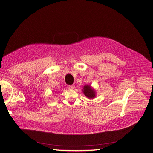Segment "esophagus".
<instances>
[{
    "mask_svg": "<svg viewBox=\"0 0 153 153\" xmlns=\"http://www.w3.org/2000/svg\"><path fill=\"white\" fill-rule=\"evenodd\" d=\"M74 88H75V86L74 85H68V88H69V89H74Z\"/></svg>",
    "mask_w": 153,
    "mask_h": 153,
    "instance_id": "1",
    "label": "esophagus"
}]
</instances>
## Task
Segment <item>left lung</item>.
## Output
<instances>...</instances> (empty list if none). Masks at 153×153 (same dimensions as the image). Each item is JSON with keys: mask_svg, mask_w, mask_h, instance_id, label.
I'll return each instance as SVG.
<instances>
[{"mask_svg": "<svg viewBox=\"0 0 153 153\" xmlns=\"http://www.w3.org/2000/svg\"><path fill=\"white\" fill-rule=\"evenodd\" d=\"M83 92L84 94L89 99H93L96 97V91L90 85H85L83 87Z\"/></svg>", "mask_w": 153, "mask_h": 153, "instance_id": "1", "label": "left lung"}]
</instances>
